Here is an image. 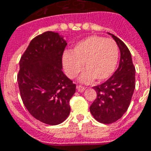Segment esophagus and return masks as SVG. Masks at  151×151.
I'll use <instances>...</instances> for the list:
<instances>
[{
    "label": "esophagus",
    "instance_id": "obj_1",
    "mask_svg": "<svg viewBox=\"0 0 151 151\" xmlns=\"http://www.w3.org/2000/svg\"><path fill=\"white\" fill-rule=\"evenodd\" d=\"M77 90L78 91V92H83L85 91V87L82 86H77Z\"/></svg>",
    "mask_w": 151,
    "mask_h": 151
}]
</instances>
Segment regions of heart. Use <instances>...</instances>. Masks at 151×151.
<instances>
[{"instance_id": "b5f03b06", "label": "heart", "mask_w": 151, "mask_h": 151, "mask_svg": "<svg viewBox=\"0 0 151 151\" xmlns=\"http://www.w3.org/2000/svg\"><path fill=\"white\" fill-rule=\"evenodd\" d=\"M119 48L110 39L92 35L77 43L72 52L64 53L63 68L69 78H74L82 71H86L80 81L89 83L95 78L104 81L113 73L116 67Z\"/></svg>"}]
</instances>
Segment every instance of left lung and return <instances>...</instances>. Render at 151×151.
Segmentation results:
<instances>
[{
  "label": "left lung",
  "instance_id": "8db88e82",
  "mask_svg": "<svg viewBox=\"0 0 151 151\" xmlns=\"http://www.w3.org/2000/svg\"><path fill=\"white\" fill-rule=\"evenodd\" d=\"M111 35L120 52L119 67L101 85L94 86L97 97L90 107L95 120L103 124L116 122L125 113L135 89V68L129 50L121 40Z\"/></svg>",
  "mask_w": 151,
  "mask_h": 151
}]
</instances>
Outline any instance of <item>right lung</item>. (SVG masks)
<instances>
[{"label": "right lung", "instance_id": "1", "mask_svg": "<svg viewBox=\"0 0 151 151\" xmlns=\"http://www.w3.org/2000/svg\"><path fill=\"white\" fill-rule=\"evenodd\" d=\"M66 45L63 36L46 31L31 40L19 62L18 83L25 107L32 116L50 125L69 116V100L76 91L62 71Z\"/></svg>", "mask_w": 151, "mask_h": 151}]
</instances>
